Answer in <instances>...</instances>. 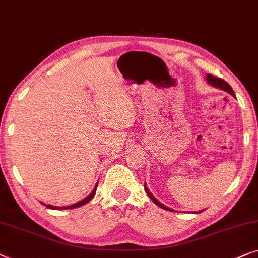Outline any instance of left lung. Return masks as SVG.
I'll list each match as a JSON object with an SVG mask.
<instances>
[{"label": "left lung", "instance_id": "left-lung-1", "mask_svg": "<svg viewBox=\"0 0 258 258\" xmlns=\"http://www.w3.org/2000/svg\"><path fill=\"white\" fill-rule=\"evenodd\" d=\"M206 81H207V83L210 84L211 86H213V87L222 89V91H225V92H227V93H229L230 95H233L234 98H235V93H234V91H233V88H231L230 86H229V84H228V83H226L225 80H222V79H219V78H216V77H214V76H212V74L207 73V74H206ZM144 188H145V191H147L148 196L151 198V200L154 201V203L157 205V206H159L160 208H163V210H167V211H173L172 208H169V207L164 206V205H163L162 203H159V201L157 200L154 196H152V193H151L150 191H149V188L147 187V185H144ZM201 212H203V211H199V212H198V213H201Z\"/></svg>", "mask_w": 258, "mask_h": 258}]
</instances>
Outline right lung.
Listing matches in <instances>:
<instances>
[{
  "label": "right lung",
  "instance_id": "add662e5",
  "mask_svg": "<svg viewBox=\"0 0 258 258\" xmlns=\"http://www.w3.org/2000/svg\"><path fill=\"white\" fill-rule=\"evenodd\" d=\"M96 187H98V182H96V185H95L94 189H93L92 193L89 194V196L86 197L85 199H83L81 201H78V203L73 204V205H71V206H66V207H57V206H52V205H46V204H44V203H42V204L44 205V206H46L47 208H51V210H71V208H77V207H80V206H83V205L87 204L88 201L91 200L93 197H94V194H95V192H96Z\"/></svg>",
  "mask_w": 258,
  "mask_h": 258
}]
</instances>
